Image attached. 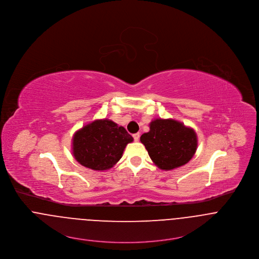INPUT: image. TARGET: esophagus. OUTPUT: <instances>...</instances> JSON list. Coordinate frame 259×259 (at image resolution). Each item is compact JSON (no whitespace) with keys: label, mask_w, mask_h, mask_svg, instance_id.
Listing matches in <instances>:
<instances>
[{"label":"esophagus","mask_w":259,"mask_h":259,"mask_svg":"<svg viewBox=\"0 0 259 259\" xmlns=\"http://www.w3.org/2000/svg\"><path fill=\"white\" fill-rule=\"evenodd\" d=\"M134 140L136 141H140V137H141V135H140V133H137V134H135L134 136Z\"/></svg>","instance_id":"obj_1"}]
</instances>
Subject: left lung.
<instances>
[{"mask_svg": "<svg viewBox=\"0 0 259 259\" xmlns=\"http://www.w3.org/2000/svg\"><path fill=\"white\" fill-rule=\"evenodd\" d=\"M141 141L158 168L172 170L188 163L194 156L198 140L195 131L172 118H156Z\"/></svg>", "mask_w": 259, "mask_h": 259, "instance_id": "1", "label": "left lung"}]
</instances>
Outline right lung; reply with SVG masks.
I'll return each instance as SVG.
<instances>
[{
    "label": "right lung",
    "mask_w": 259,
    "mask_h": 259,
    "mask_svg": "<svg viewBox=\"0 0 259 259\" xmlns=\"http://www.w3.org/2000/svg\"><path fill=\"white\" fill-rule=\"evenodd\" d=\"M134 141L123 126L111 119H96L77 131L72 140V153L83 166L96 171L112 168Z\"/></svg>",
    "instance_id": "1"
}]
</instances>
